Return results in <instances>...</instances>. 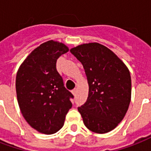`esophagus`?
<instances>
[{
	"instance_id": "obj_1",
	"label": "esophagus",
	"mask_w": 151,
	"mask_h": 151,
	"mask_svg": "<svg viewBox=\"0 0 151 151\" xmlns=\"http://www.w3.org/2000/svg\"><path fill=\"white\" fill-rule=\"evenodd\" d=\"M72 94H73V95H74V96H76V93H77V90H76V89H74V90H72Z\"/></svg>"
}]
</instances>
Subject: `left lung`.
<instances>
[{"instance_id":"8db88e82","label":"left lung","mask_w":151,"mask_h":151,"mask_svg":"<svg viewBox=\"0 0 151 151\" xmlns=\"http://www.w3.org/2000/svg\"><path fill=\"white\" fill-rule=\"evenodd\" d=\"M70 52L82 63L89 85L88 97L78 108L91 132H110L124 117L132 95L130 72L124 63L105 45L82 44Z\"/></svg>"}]
</instances>
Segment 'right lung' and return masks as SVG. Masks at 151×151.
I'll return each instance as SVG.
<instances>
[{
  "label": "right lung",
  "mask_w": 151,
  "mask_h": 151,
  "mask_svg": "<svg viewBox=\"0 0 151 151\" xmlns=\"http://www.w3.org/2000/svg\"><path fill=\"white\" fill-rule=\"evenodd\" d=\"M68 50L56 41L42 43L28 55L16 74L21 113L31 127L43 134L51 135L62 128L72 106L73 95L65 87L56 68L57 59Z\"/></svg>",
  "instance_id": "add662e5"
}]
</instances>
